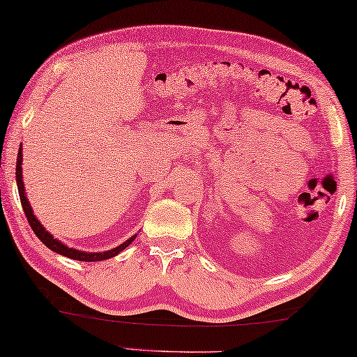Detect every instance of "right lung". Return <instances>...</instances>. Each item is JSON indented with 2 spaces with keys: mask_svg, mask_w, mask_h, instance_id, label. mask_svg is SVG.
I'll return each mask as SVG.
<instances>
[{
  "mask_svg": "<svg viewBox=\"0 0 357 357\" xmlns=\"http://www.w3.org/2000/svg\"><path fill=\"white\" fill-rule=\"evenodd\" d=\"M15 178H17L19 196H20V202H22V207H24L26 220H29L31 229L35 231L38 238H40L41 243L45 244L46 248L51 249L52 252H56V254L65 255V257H68V259L79 260V261H100V260H107V259H112V257H114V255H118L119 252L124 250L135 239V236H132V238L126 241L124 244L118 245L116 249H112V250H107V252H92V254H87V252H81V250H75L71 248H67V245L60 243V241L54 239L52 236L46 231L45 227H43V225L38 222V218L33 215V211H31V207L29 204V201H26V196H25V191H24L25 186H24V182H22V150H19L17 164H15Z\"/></svg>",
  "mask_w": 357,
  "mask_h": 357,
  "instance_id": "obj_1",
  "label": "right lung"
}]
</instances>
